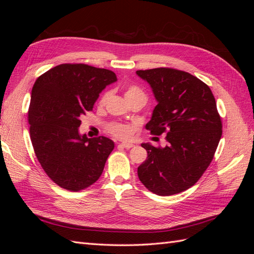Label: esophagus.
I'll use <instances>...</instances> for the list:
<instances>
[{
    "instance_id": "obj_1",
    "label": "esophagus",
    "mask_w": 254,
    "mask_h": 254,
    "mask_svg": "<svg viewBox=\"0 0 254 254\" xmlns=\"http://www.w3.org/2000/svg\"><path fill=\"white\" fill-rule=\"evenodd\" d=\"M123 148H127V149H129V148H132L133 147V144H131V143H121L120 144Z\"/></svg>"
}]
</instances>
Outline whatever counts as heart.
<instances>
[{
	"instance_id": "heart-1",
	"label": "heart",
	"mask_w": 254,
	"mask_h": 254,
	"mask_svg": "<svg viewBox=\"0 0 254 254\" xmlns=\"http://www.w3.org/2000/svg\"><path fill=\"white\" fill-rule=\"evenodd\" d=\"M111 93L109 91L105 92V93L101 96L98 101V105L99 106H105L108 102V99L110 98ZM125 98L128 103H131L135 99L139 98H143L146 101V94L144 93V91L136 87V86H128L125 90ZM106 130L107 132L110 133L111 135L118 137V139H128V137L131 135L132 133V128L126 125L123 124V123H118V122H112L109 123V124L106 125Z\"/></svg>"
}]
</instances>
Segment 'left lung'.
Here are the masks:
<instances>
[{"mask_svg":"<svg viewBox=\"0 0 254 254\" xmlns=\"http://www.w3.org/2000/svg\"><path fill=\"white\" fill-rule=\"evenodd\" d=\"M158 102L146 129L166 133L164 147L142 144L147 159L137 167L144 187L170 196L187 190L209 167L222 134L216 102L207 84L196 76L172 67L139 70Z\"/></svg>","mask_w":254,"mask_h":254,"instance_id":"8db88e82","label":"left lung"}]
</instances>
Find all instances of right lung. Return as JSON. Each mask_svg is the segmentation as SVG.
Instances as JSON below:
<instances>
[{"mask_svg":"<svg viewBox=\"0 0 254 254\" xmlns=\"http://www.w3.org/2000/svg\"><path fill=\"white\" fill-rule=\"evenodd\" d=\"M114 81L112 71L84 64H59L37 78L28 108L30 140L43 171L60 188L82 190L101 177L114 143L106 136L88 139L78 128Z\"/></svg>","mask_w":254,"mask_h":254,"instance_id":"1","label":"right lung"}]
</instances>
